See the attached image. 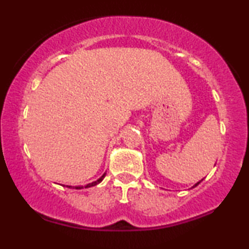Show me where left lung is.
Masks as SVG:
<instances>
[{
  "label": "left lung",
  "mask_w": 249,
  "mask_h": 249,
  "mask_svg": "<svg viewBox=\"0 0 249 249\" xmlns=\"http://www.w3.org/2000/svg\"><path fill=\"white\" fill-rule=\"evenodd\" d=\"M202 180H203V179H202ZM202 180H200V181H202ZM200 181H198V182H197V183H195V185H194V186L192 187V188H195V187H196L197 185H199V182H200Z\"/></svg>",
  "instance_id": "1"
}]
</instances>
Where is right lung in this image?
Wrapping results in <instances>:
<instances>
[{
	"mask_svg": "<svg viewBox=\"0 0 249 249\" xmlns=\"http://www.w3.org/2000/svg\"><path fill=\"white\" fill-rule=\"evenodd\" d=\"M105 176H107V172H104L103 176H102L101 178H98L96 181H93V182L88 183V185H86V186H74L73 188L74 189H83V188H89V187H94V186L98 185V183H100V182H102V180L105 178ZM66 187H68V188H71V187H72V186H66Z\"/></svg>",
	"mask_w": 249,
	"mask_h": 249,
	"instance_id": "add662e5",
	"label": "right lung"
}]
</instances>
